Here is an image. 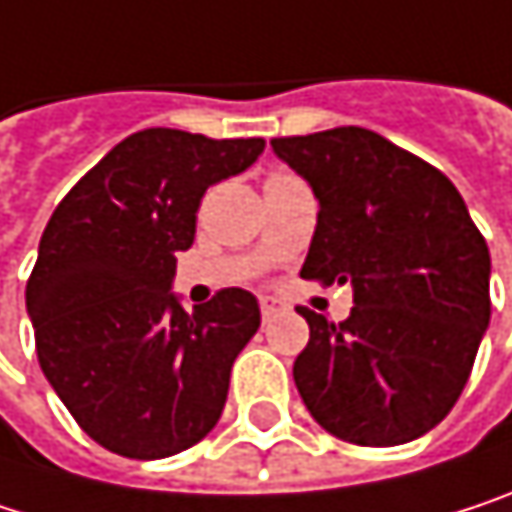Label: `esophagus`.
<instances>
[{"mask_svg": "<svg viewBox=\"0 0 512 512\" xmlns=\"http://www.w3.org/2000/svg\"><path fill=\"white\" fill-rule=\"evenodd\" d=\"M259 310H262V319L271 322L274 316H280V313L286 310V304H283L280 298H274V295H262V298H259Z\"/></svg>", "mask_w": 512, "mask_h": 512, "instance_id": "34e87169", "label": "esophagus"}]
</instances>
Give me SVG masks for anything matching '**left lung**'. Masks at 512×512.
I'll use <instances>...</instances> for the list:
<instances>
[{"mask_svg":"<svg viewBox=\"0 0 512 512\" xmlns=\"http://www.w3.org/2000/svg\"><path fill=\"white\" fill-rule=\"evenodd\" d=\"M316 193L301 277L352 283L346 322L301 307L295 384L322 429L393 447L438 426L489 328V247L453 181L367 128L271 139Z\"/></svg>","mask_w":512,"mask_h":512,"instance_id":"obj_1","label":"left lung"}]
</instances>
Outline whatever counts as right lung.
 <instances>
[{
  "instance_id": "1",
  "label": "right lung",
  "mask_w": 512,
  "mask_h": 512,
  "mask_svg": "<svg viewBox=\"0 0 512 512\" xmlns=\"http://www.w3.org/2000/svg\"><path fill=\"white\" fill-rule=\"evenodd\" d=\"M265 139L148 128L122 139L53 211L26 283L38 364L101 447L163 459L223 414L259 304L220 289L187 313L175 256L193 244L205 190L244 172Z\"/></svg>"
}]
</instances>
